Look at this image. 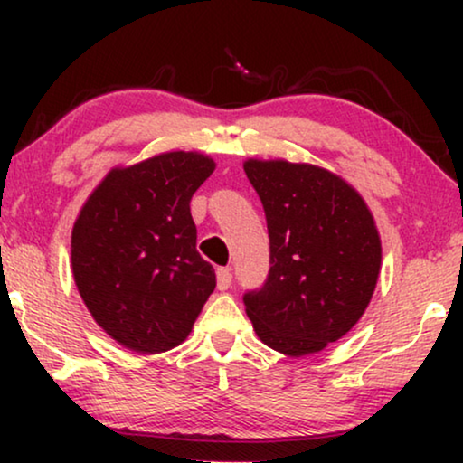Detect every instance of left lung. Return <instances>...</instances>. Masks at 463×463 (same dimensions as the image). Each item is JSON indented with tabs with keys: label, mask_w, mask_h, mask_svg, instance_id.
Segmentation results:
<instances>
[{
	"label": "left lung",
	"mask_w": 463,
	"mask_h": 463,
	"mask_svg": "<svg viewBox=\"0 0 463 463\" xmlns=\"http://www.w3.org/2000/svg\"><path fill=\"white\" fill-rule=\"evenodd\" d=\"M200 154L170 151L113 170L81 208L71 265L92 318L141 354L173 350L217 287L195 249L192 195L213 175Z\"/></svg>",
	"instance_id": "1"
}]
</instances>
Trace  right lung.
I'll use <instances>...</instances> for the list:
<instances>
[{
    "label": "right lung",
    "instance_id": "obj_1",
    "mask_svg": "<svg viewBox=\"0 0 463 463\" xmlns=\"http://www.w3.org/2000/svg\"><path fill=\"white\" fill-rule=\"evenodd\" d=\"M269 236V271L242 301L271 350L306 356L350 331L375 290L382 246L363 198L326 170L246 162Z\"/></svg>",
    "mask_w": 463,
    "mask_h": 463
}]
</instances>
